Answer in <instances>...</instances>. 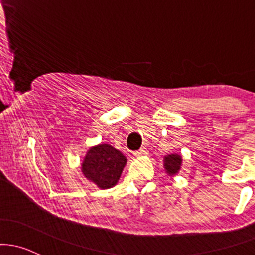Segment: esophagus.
I'll use <instances>...</instances> for the list:
<instances>
[{
	"mask_svg": "<svg viewBox=\"0 0 255 255\" xmlns=\"http://www.w3.org/2000/svg\"><path fill=\"white\" fill-rule=\"evenodd\" d=\"M145 155H147L146 147H141V149H139L138 151L134 152V156H136V157H141V156H145Z\"/></svg>",
	"mask_w": 255,
	"mask_h": 255,
	"instance_id": "1",
	"label": "esophagus"
}]
</instances>
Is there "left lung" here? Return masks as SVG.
<instances>
[{
	"label": "left lung",
	"instance_id": "8db88e82",
	"mask_svg": "<svg viewBox=\"0 0 255 255\" xmlns=\"http://www.w3.org/2000/svg\"><path fill=\"white\" fill-rule=\"evenodd\" d=\"M180 164L181 157L179 155H168L164 157V168L170 175L177 174L178 170L180 169Z\"/></svg>",
	"mask_w": 255,
	"mask_h": 255
}]
</instances>
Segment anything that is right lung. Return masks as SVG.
<instances>
[{
	"instance_id": "add662e5",
	"label": "right lung",
	"mask_w": 255,
	"mask_h": 255,
	"mask_svg": "<svg viewBox=\"0 0 255 255\" xmlns=\"http://www.w3.org/2000/svg\"><path fill=\"white\" fill-rule=\"evenodd\" d=\"M126 162L127 159L122 152L111 145H98L87 152L82 163V173L98 187L109 189L116 185Z\"/></svg>"
}]
</instances>
